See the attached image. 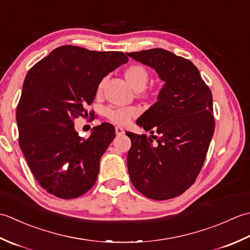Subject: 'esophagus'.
Returning a JSON list of instances; mask_svg holds the SVG:
<instances>
[{
    "label": "esophagus",
    "mask_w": 250,
    "mask_h": 250,
    "mask_svg": "<svg viewBox=\"0 0 250 250\" xmlns=\"http://www.w3.org/2000/svg\"><path fill=\"white\" fill-rule=\"evenodd\" d=\"M125 132V130L122 128V127H119V126H116L115 127V134L118 135V136H120V135H123Z\"/></svg>",
    "instance_id": "34e87169"
}]
</instances>
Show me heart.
Returning a JSON list of instances; mask_svg holds the SVG:
<instances>
[{"label":"heart","mask_w":250,"mask_h":250,"mask_svg":"<svg viewBox=\"0 0 250 250\" xmlns=\"http://www.w3.org/2000/svg\"><path fill=\"white\" fill-rule=\"evenodd\" d=\"M126 80L128 81L129 84L134 87L136 90H142L146 88V86L149 82V71H147L144 65L141 64H134L125 71ZM104 80L101 81L98 85V90L100 91L104 87ZM140 113L139 108L137 106L130 105V106H116V105H109L106 106L104 110L105 118L112 123L118 125H126L129 122L138 116Z\"/></svg>","instance_id":"heart-1"}]
</instances>
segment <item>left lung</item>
Here are the masks:
<instances>
[{"instance_id": "1", "label": "left lung", "mask_w": 250, "mask_h": 250, "mask_svg": "<svg viewBox=\"0 0 250 250\" xmlns=\"http://www.w3.org/2000/svg\"><path fill=\"white\" fill-rule=\"evenodd\" d=\"M127 55L155 69L165 82L159 101L137 120L145 130L160 135L157 144L146 135L126 132L131 140L130 180L145 196L169 200L189 189L205 162L215 131L211 91L189 59L163 48Z\"/></svg>"}]
</instances>
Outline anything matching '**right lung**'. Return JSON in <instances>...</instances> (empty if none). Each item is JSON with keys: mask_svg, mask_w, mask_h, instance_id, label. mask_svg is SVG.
Listing matches in <instances>:
<instances>
[{"mask_svg": "<svg viewBox=\"0 0 250 250\" xmlns=\"http://www.w3.org/2000/svg\"><path fill=\"white\" fill-rule=\"evenodd\" d=\"M127 61L122 52L63 45L29 70L16 112L18 140L34 178L50 194L70 200L95 185L115 129L103 123L82 138L73 121L88 114L85 108L101 80Z\"/></svg>", "mask_w": 250, "mask_h": 250, "instance_id": "right-lung-1", "label": "right lung"}]
</instances>
